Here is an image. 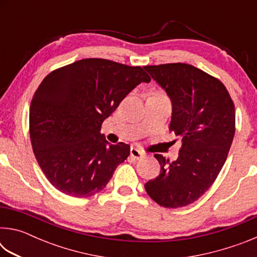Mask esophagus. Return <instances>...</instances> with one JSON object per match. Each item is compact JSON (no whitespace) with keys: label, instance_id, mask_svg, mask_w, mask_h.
Returning <instances> with one entry per match:
<instances>
[{"label":"esophagus","instance_id":"34e87169","mask_svg":"<svg viewBox=\"0 0 257 257\" xmlns=\"http://www.w3.org/2000/svg\"><path fill=\"white\" fill-rule=\"evenodd\" d=\"M130 156H132L134 160H141L143 158V153L137 149H132L130 150Z\"/></svg>","mask_w":257,"mask_h":257}]
</instances>
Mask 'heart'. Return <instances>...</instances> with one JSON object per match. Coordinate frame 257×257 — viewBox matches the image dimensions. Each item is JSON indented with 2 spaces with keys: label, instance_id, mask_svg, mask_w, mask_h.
<instances>
[{
  "label": "heart",
  "instance_id": "b5f03b06",
  "mask_svg": "<svg viewBox=\"0 0 257 257\" xmlns=\"http://www.w3.org/2000/svg\"><path fill=\"white\" fill-rule=\"evenodd\" d=\"M153 95H163V94H161V93H159V92H156V93H154Z\"/></svg>",
  "mask_w": 257,
  "mask_h": 257
}]
</instances>
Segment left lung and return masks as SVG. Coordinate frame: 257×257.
I'll use <instances>...</instances> for the list:
<instances>
[{
    "label": "left lung",
    "instance_id": "left-lung-1",
    "mask_svg": "<svg viewBox=\"0 0 257 257\" xmlns=\"http://www.w3.org/2000/svg\"><path fill=\"white\" fill-rule=\"evenodd\" d=\"M144 68L171 98L169 130L181 137L176 161L154 155L161 171L146 182V193L163 207L189 205L213 185L227 160L236 129L234 104L222 82L190 64Z\"/></svg>",
    "mask_w": 257,
    "mask_h": 257
}]
</instances>
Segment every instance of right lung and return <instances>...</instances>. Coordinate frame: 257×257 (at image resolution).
Returning <instances> with one entry per match:
<instances>
[{
	"mask_svg": "<svg viewBox=\"0 0 257 257\" xmlns=\"http://www.w3.org/2000/svg\"><path fill=\"white\" fill-rule=\"evenodd\" d=\"M142 81H151L143 68L105 59L76 61L43 79L30 103V142L42 171L61 193L93 196L128 158L129 145H112L99 132Z\"/></svg>",
	"mask_w": 257,
	"mask_h": 257,
	"instance_id": "right-lung-1",
	"label": "right lung"
}]
</instances>
